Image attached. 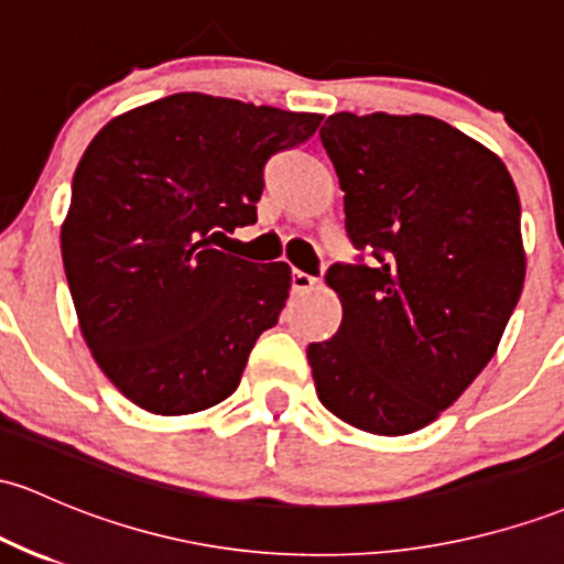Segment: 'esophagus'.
Segmentation results:
<instances>
[{"label": "esophagus", "instance_id": "obj_1", "mask_svg": "<svg viewBox=\"0 0 564 564\" xmlns=\"http://www.w3.org/2000/svg\"><path fill=\"white\" fill-rule=\"evenodd\" d=\"M315 286H318V278L307 275V272H302V270L292 272V292L294 294H307V292H313Z\"/></svg>", "mask_w": 564, "mask_h": 564}]
</instances>
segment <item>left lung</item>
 <instances>
[{"instance_id": "1", "label": "left lung", "mask_w": 564, "mask_h": 564, "mask_svg": "<svg viewBox=\"0 0 564 564\" xmlns=\"http://www.w3.org/2000/svg\"><path fill=\"white\" fill-rule=\"evenodd\" d=\"M321 144L345 230L372 264H332L343 324L307 345L332 414L380 436L433 423L490 364L524 286L519 195L498 154L429 115L337 111Z\"/></svg>"}]
</instances>
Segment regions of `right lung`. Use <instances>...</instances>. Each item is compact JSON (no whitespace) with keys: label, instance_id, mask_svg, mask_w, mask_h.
I'll use <instances>...</instances> for the list:
<instances>
[{"label":"right lung","instance_id":"1","mask_svg":"<svg viewBox=\"0 0 564 564\" xmlns=\"http://www.w3.org/2000/svg\"><path fill=\"white\" fill-rule=\"evenodd\" d=\"M324 117L176 93L109 120L74 171L61 257L85 343L141 410L192 414L238 388L292 270L214 249L257 221L264 163Z\"/></svg>","mask_w":564,"mask_h":564}]
</instances>
